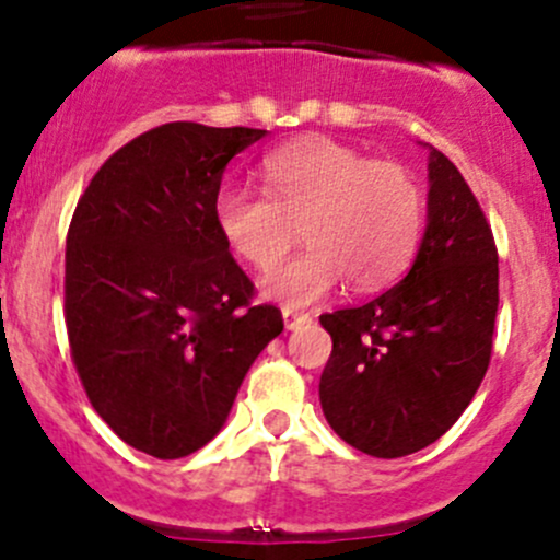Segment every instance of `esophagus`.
Instances as JSON below:
<instances>
[{
    "label": "esophagus",
    "mask_w": 560,
    "mask_h": 560,
    "mask_svg": "<svg viewBox=\"0 0 560 560\" xmlns=\"http://www.w3.org/2000/svg\"><path fill=\"white\" fill-rule=\"evenodd\" d=\"M284 325L287 330H301V327H306L308 322H312V316L303 314V312H295V308H284Z\"/></svg>",
    "instance_id": "esophagus-1"
}]
</instances>
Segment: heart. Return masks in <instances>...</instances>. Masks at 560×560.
<instances>
[{"label": "heart", "instance_id": "1", "mask_svg": "<svg viewBox=\"0 0 560 560\" xmlns=\"http://www.w3.org/2000/svg\"><path fill=\"white\" fill-rule=\"evenodd\" d=\"M259 175L265 195L219 191L217 228L257 270L272 268L302 228L307 252L262 279L265 295L287 308L322 301L341 276L358 292L380 290L420 246L425 195L398 162L308 135L265 156Z\"/></svg>", "mask_w": 560, "mask_h": 560}]
</instances>
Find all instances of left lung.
Masks as SVG:
<instances>
[{"instance_id":"left-lung-1","label":"left lung","mask_w":560,"mask_h":560,"mask_svg":"<svg viewBox=\"0 0 560 560\" xmlns=\"http://www.w3.org/2000/svg\"><path fill=\"white\" fill-rule=\"evenodd\" d=\"M428 224L411 270L385 295L322 314L332 352L319 400L332 431L404 457L455 425L485 380L499 312V252L460 171L431 145Z\"/></svg>"}]
</instances>
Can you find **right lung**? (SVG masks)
I'll return each instance as SVG.
<instances>
[{"mask_svg":"<svg viewBox=\"0 0 560 560\" xmlns=\"http://www.w3.org/2000/svg\"><path fill=\"white\" fill-rule=\"evenodd\" d=\"M265 129L171 121L100 167L67 233L65 322L89 400L129 447L175 460L228 422L284 330L217 228L222 175Z\"/></svg>","mask_w":560,"mask_h":560,"instance_id":"obj_1","label":"right lung"}]
</instances>
